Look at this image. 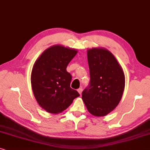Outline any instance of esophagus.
<instances>
[{"instance_id":"esophagus-1","label":"esophagus","mask_w":150,"mask_h":150,"mask_svg":"<svg viewBox=\"0 0 150 150\" xmlns=\"http://www.w3.org/2000/svg\"><path fill=\"white\" fill-rule=\"evenodd\" d=\"M82 91H83V88H79L77 90V91H78V93H79V95H81V93H82Z\"/></svg>"}]
</instances>
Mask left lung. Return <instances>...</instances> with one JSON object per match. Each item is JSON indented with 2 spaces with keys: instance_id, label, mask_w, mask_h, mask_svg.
Listing matches in <instances>:
<instances>
[{
  "instance_id": "left-lung-1",
  "label": "left lung",
  "mask_w": 150,
  "mask_h": 150,
  "mask_svg": "<svg viewBox=\"0 0 150 150\" xmlns=\"http://www.w3.org/2000/svg\"><path fill=\"white\" fill-rule=\"evenodd\" d=\"M91 81L82 92V99L91 115H107L117 106L125 88V75L117 59L108 50L87 51Z\"/></svg>"
}]
</instances>
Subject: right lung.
Segmentation results:
<instances>
[{"label": "right lung", "instance_id": "right-lung-1", "mask_svg": "<svg viewBox=\"0 0 150 150\" xmlns=\"http://www.w3.org/2000/svg\"><path fill=\"white\" fill-rule=\"evenodd\" d=\"M77 53L76 49L54 45L46 49L34 63L31 76L32 90L40 106L47 112H62L79 96L70 86L72 76L67 71Z\"/></svg>", "mask_w": 150, "mask_h": 150}]
</instances>
